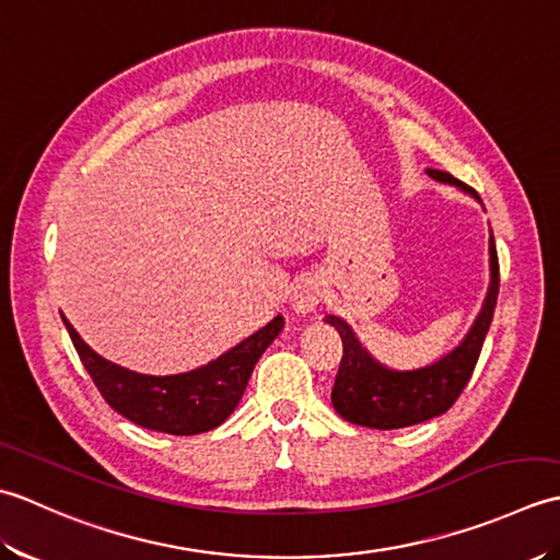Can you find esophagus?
Wrapping results in <instances>:
<instances>
[{
  "instance_id": "esophagus-1",
  "label": "esophagus",
  "mask_w": 560,
  "mask_h": 560,
  "mask_svg": "<svg viewBox=\"0 0 560 560\" xmlns=\"http://www.w3.org/2000/svg\"><path fill=\"white\" fill-rule=\"evenodd\" d=\"M319 301H323V289L315 279H301L291 291V307L299 315L313 313Z\"/></svg>"
}]
</instances>
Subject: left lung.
Returning <instances> with one entry per match:
<instances>
[{
    "label": "left lung",
    "instance_id": "1",
    "mask_svg": "<svg viewBox=\"0 0 560 560\" xmlns=\"http://www.w3.org/2000/svg\"><path fill=\"white\" fill-rule=\"evenodd\" d=\"M428 175L433 180L457 185L464 192L481 201L477 189L459 183L450 173L428 171ZM498 289H501V267H498L495 241L491 235V289L467 339L438 363L407 373H397L380 365L361 347L351 327L341 317L327 315L325 323L339 331L343 343L339 373L335 377V387H331V404H335L337 413L351 423L380 428V431L423 423L433 416L445 413L459 399L474 368H477L483 339L489 335L495 313Z\"/></svg>",
    "mask_w": 560,
    "mask_h": 560
}]
</instances>
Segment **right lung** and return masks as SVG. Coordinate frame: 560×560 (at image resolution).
I'll return each mask as SVG.
<instances>
[{
  "label": "right lung",
  "instance_id": "obj_1",
  "mask_svg": "<svg viewBox=\"0 0 560 560\" xmlns=\"http://www.w3.org/2000/svg\"><path fill=\"white\" fill-rule=\"evenodd\" d=\"M65 327L93 385L117 413L149 431L195 435L221 425L233 413L259 355L279 337L283 317L277 315L267 327L219 355L217 361L197 371L163 377L141 375L101 359L67 319Z\"/></svg>",
  "mask_w": 560,
  "mask_h": 560
}]
</instances>
